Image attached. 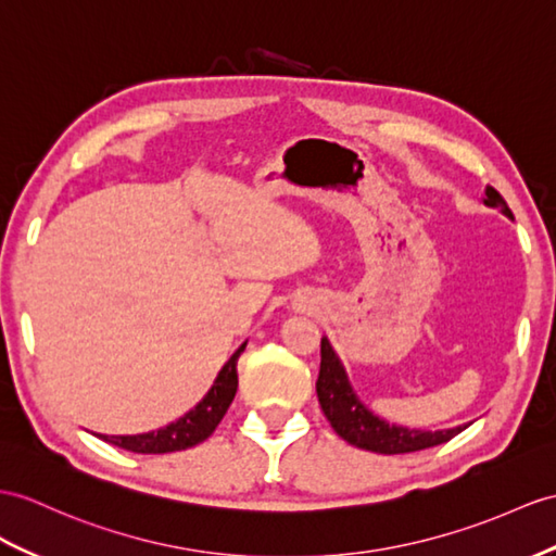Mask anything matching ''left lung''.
<instances>
[{
    "instance_id": "8db88e82",
    "label": "left lung",
    "mask_w": 556,
    "mask_h": 556,
    "mask_svg": "<svg viewBox=\"0 0 556 556\" xmlns=\"http://www.w3.org/2000/svg\"><path fill=\"white\" fill-rule=\"evenodd\" d=\"M242 349H245V344H242L231 358H228V363L219 370V375H216L207 396L202 399L193 410H188L184 417L176 419V422L139 437H101V439L131 453H174V451L193 448V445L210 439L214 434V429L219 427L228 405H231L236 396V387H238L236 365ZM332 425L337 429V434L346 439L344 429L337 425L334 419Z\"/></svg>"
}]
</instances>
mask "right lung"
I'll return each mask as SVG.
<instances>
[{"instance_id": "1", "label": "right lung", "mask_w": 556, "mask_h": 556, "mask_svg": "<svg viewBox=\"0 0 556 556\" xmlns=\"http://www.w3.org/2000/svg\"><path fill=\"white\" fill-rule=\"evenodd\" d=\"M337 413L332 419L344 429L346 441L358 445V448L382 453V455H399V453H415L425 448H434L439 443L451 441L457 437L459 429L451 431H419L405 427H389L384 419L375 417L365 405L354 396L346 377H342V394H337Z\"/></svg>"}]
</instances>
